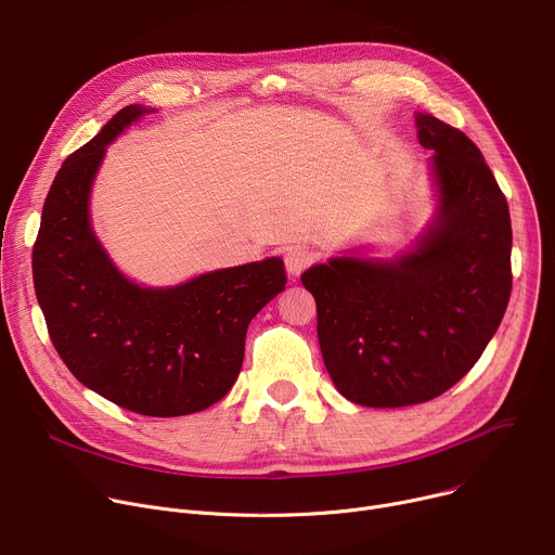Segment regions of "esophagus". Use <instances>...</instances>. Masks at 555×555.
Segmentation results:
<instances>
[{"mask_svg":"<svg viewBox=\"0 0 555 555\" xmlns=\"http://www.w3.org/2000/svg\"><path fill=\"white\" fill-rule=\"evenodd\" d=\"M283 261L292 276H299L306 268H310L317 261V251L306 245H292L285 249Z\"/></svg>","mask_w":555,"mask_h":555,"instance_id":"1","label":"esophagus"}]
</instances>
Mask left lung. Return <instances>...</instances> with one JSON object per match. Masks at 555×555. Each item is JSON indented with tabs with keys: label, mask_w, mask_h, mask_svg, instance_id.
<instances>
[{
	"label": "left lung",
	"mask_w": 555,
	"mask_h": 555,
	"mask_svg": "<svg viewBox=\"0 0 555 555\" xmlns=\"http://www.w3.org/2000/svg\"><path fill=\"white\" fill-rule=\"evenodd\" d=\"M433 150L439 216L395 263L344 256L304 272L337 390L373 409L424 403L455 386L511 297V216L482 152L460 129L417 116Z\"/></svg>",
	"instance_id": "left-lung-1"
}]
</instances>
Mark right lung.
I'll return each instance as SVG.
<instances>
[{
	"label": "right lung",
	"mask_w": 555,
	"mask_h": 555,
	"mask_svg": "<svg viewBox=\"0 0 555 555\" xmlns=\"http://www.w3.org/2000/svg\"><path fill=\"white\" fill-rule=\"evenodd\" d=\"M142 114L140 104L120 108L60 167L33 245V283L73 377L138 415L180 417L230 392L247 325L287 276L281 258H268L150 289L114 268L89 225V190L104 146Z\"/></svg>",
	"instance_id": "1"
}]
</instances>
